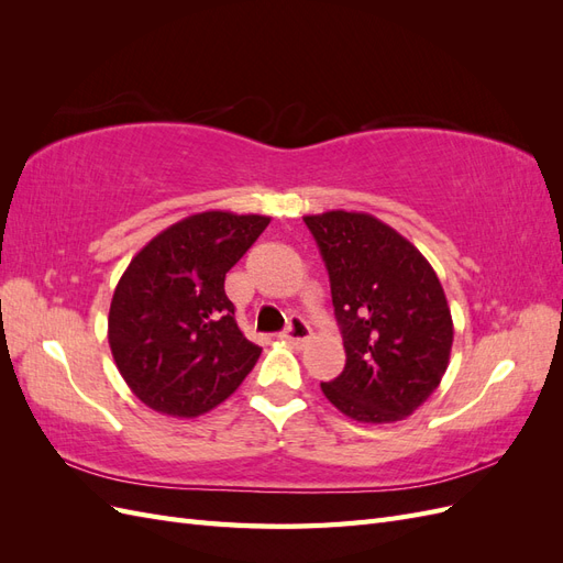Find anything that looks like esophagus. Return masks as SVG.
<instances>
[{
    "mask_svg": "<svg viewBox=\"0 0 563 563\" xmlns=\"http://www.w3.org/2000/svg\"><path fill=\"white\" fill-rule=\"evenodd\" d=\"M310 335H312V331H310V327L308 323H305L302 319H291L288 321V327H286V331L279 335L284 343H288V345H294V347H302L305 343H308L310 340Z\"/></svg>",
    "mask_w": 563,
    "mask_h": 563,
    "instance_id": "34e87169",
    "label": "esophagus"
}]
</instances>
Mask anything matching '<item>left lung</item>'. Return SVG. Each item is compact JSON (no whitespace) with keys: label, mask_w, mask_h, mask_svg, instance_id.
<instances>
[{"label":"left lung","mask_w":563,"mask_h":563,"mask_svg":"<svg viewBox=\"0 0 563 563\" xmlns=\"http://www.w3.org/2000/svg\"><path fill=\"white\" fill-rule=\"evenodd\" d=\"M331 279L345 368L321 391L356 422H397L439 387L453 319L428 258L383 220L356 211L305 216Z\"/></svg>","instance_id":"left-lung-1"}]
</instances>
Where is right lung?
Returning a JSON list of instances; mask_svg holds the SVG:
<instances>
[{"mask_svg":"<svg viewBox=\"0 0 563 563\" xmlns=\"http://www.w3.org/2000/svg\"><path fill=\"white\" fill-rule=\"evenodd\" d=\"M267 216L201 211L133 255L110 302L108 340L122 378L152 411L197 418L244 383L261 347L236 327L225 275Z\"/></svg>","mask_w":563,"mask_h":563,"instance_id":"1","label":"right lung"}]
</instances>
